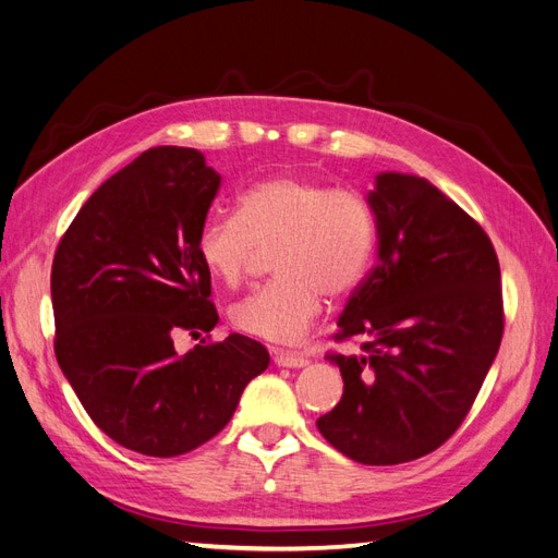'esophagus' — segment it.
Listing matches in <instances>:
<instances>
[{
  "instance_id": "obj_1",
  "label": "esophagus",
  "mask_w": 558,
  "mask_h": 558,
  "mask_svg": "<svg viewBox=\"0 0 558 558\" xmlns=\"http://www.w3.org/2000/svg\"><path fill=\"white\" fill-rule=\"evenodd\" d=\"M276 365L278 367H306L308 359L302 353H292V351H276Z\"/></svg>"
}]
</instances>
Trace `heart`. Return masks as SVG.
Returning <instances> with one entry per match:
<instances>
[{
    "mask_svg": "<svg viewBox=\"0 0 558 558\" xmlns=\"http://www.w3.org/2000/svg\"><path fill=\"white\" fill-rule=\"evenodd\" d=\"M377 240L375 211L351 189L299 177L264 179L240 195L235 217L207 219L197 256L223 284H240L264 252L276 278L231 308L238 330L294 344L318 320L325 292L347 296L365 278Z\"/></svg>",
    "mask_w": 558,
    "mask_h": 558,
    "instance_id": "obj_1",
    "label": "heart"
}]
</instances>
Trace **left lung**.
<instances>
[{"label": "left lung", "instance_id": "obj_1", "mask_svg": "<svg viewBox=\"0 0 558 558\" xmlns=\"http://www.w3.org/2000/svg\"><path fill=\"white\" fill-rule=\"evenodd\" d=\"M367 203L377 266L335 335L363 337V353L327 355L344 393L316 424L341 454L387 466L434 452L464 422L502 341L505 308L490 238L434 183L384 171Z\"/></svg>", "mask_w": 558, "mask_h": 558}]
</instances>
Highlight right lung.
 Segmentation results:
<instances>
[{
  "mask_svg": "<svg viewBox=\"0 0 558 558\" xmlns=\"http://www.w3.org/2000/svg\"><path fill=\"white\" fill-rule=\"evenodd\" d=\"M221 177L195 148L160 146L101 183L53 254V351L94 424L122 448L177 457L231 422L268 351L228 335L185 355L174 335L219 313L197 256Z\"/></svg>",
  "mask_w": 558,
  "mask_h": 558,
  "instance_id": "add662e5",
  "label": "right lung"
}]
</instances>
